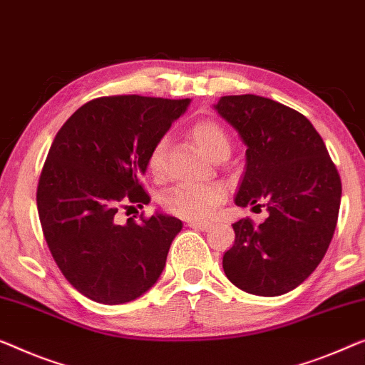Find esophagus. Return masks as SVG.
<instances>
[{
	"instance_id": "1",
	"label": "esophagus",
	"mask_w": 365,
	"mask_h": 365,
	"mask_svg": "<svg viewBox=\"0 0 365 365\" xmlns=\"http://www.w3.org/2000/svg\"><path fill=\"white\" fill-rule=\"evenodd\" d=\"M187 225L191 227V229H197V230H209L212 224H209V222H187Z\"/></svg>"
}]
</instances>
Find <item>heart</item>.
I'll use <instances>...</instances> for the list:
<instances>
[{
    "label": "heart",
    "mask_w": 365,
    "mask_h": 365,
    "mask_svg": "<svg viewBox=\"0 0 365 365\" xmlns=\"http://www.w3.org/2000/svg\"><path fill=\"white\" fill-rule=\"evenodd\" d=\"M191 136L204 155L217 161L227 158L230 153V138L224 126L217 121H197L191 128ZM166 138L156 141L148 156V170L153 176L160 178L165 173ZM227 191L220 184H205V186H178L168 191L163 197V207L176 217L186 220H205L214 212L215 207L224 202Z\"/></svg>",
    "instance_id": "obj_1"
}]
</instances>
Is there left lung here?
Here are the masks:
<instances>
[{
    "label": "left lung",
    "mask_w": 365,
    "mask_h": 365,
    "mask_svg": "<svg viewBox=\"0 0 365 365\" xmlns=\"http://www.w3.org/2000/svg\"><path fill=\"white\" fill-rule=\"evenodd\" d=\"M215 110L247 145L235 204L263 205L268 217L232 224L235 242L222 267L237 288L258 297L292 292L323 260L337 224L341 178L311 121L258 95H225Z\"/></svg>",
    "instance_id": "1"
}]
</instances>
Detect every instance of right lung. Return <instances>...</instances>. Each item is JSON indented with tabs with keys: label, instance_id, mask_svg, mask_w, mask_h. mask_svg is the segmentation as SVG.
Here are the masks:
<instances>
[{
	"label": "right lung",
	"instance_id": "1",
	"mask_svg": "<svg viewBox=\"0 0 365 365\" xmlns=\"http://www.w3.org/2000/svg\"><path fill=\"white\" fill-rule=\"evenodd\" d=\"M189 98L112 95L82 105L57 131L38 182V212L52 258L83 297L121 304L148 292L166 265L182 222L156 214L118 224L143 207L148 156Z\"/></svg>",
	"mask_w": 365,
	"mask_h": 365
}]
</instances>
